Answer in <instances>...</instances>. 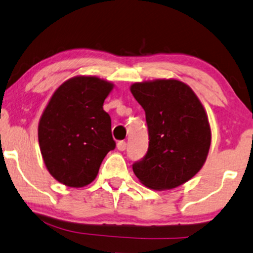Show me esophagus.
<instances>
[{"label": "esophagus", "instance_id": "esophagus-1", "mask_svg": "<svg viewBox=\"0 0 253 253\" xmlns=\"http://www.w3.org/2000/svg\"><path fill=\"white\" fill-rule=\"evenodd\" d=\"M117 148L120 151H125L126 150V142L125 141H119L118 144H117Z\"/></svg>", "mask_w": 253, "mask_h": 253}]
</instances>
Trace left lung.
<instances>
[{"mask_svg": "<svg viewBox=\"0 0 253 253\" xmlns=\"http://www.w3.org/2000/svg\"><path fill=\"white\" fill-rule=\"evenodd\" d=\"M130 91L145 112L149 148L133 170L144 186L173 189L204 165L211 145L209 119L196 94L174 79L136 83Z\"/></svg>", "mask_w": 253, "mask_h": 253, "instance_id": "left-lung-1", "label": "left lung"}]
</instances>
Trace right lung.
Wrapping results in <instances>:
<instances>
[{
    "label": "right lung",
    "instance_id": "right-lung-1",
    "mask_svg": "<svg viewBox=\"0 0 253 253\" xmlns=\"http://www.w3.org/2000/svg\"><path fill=\"white\" fill-rule=\"evenodd\" d=\"M113 84L96 77H74L57 88L39 123V144L49 173L67 187L95 180L109 151L116 148L111 118L103 103Z\"/></svg>",
    "mask_w": 253,
    "mask_h": 253
}]
</instances>
